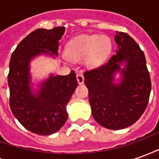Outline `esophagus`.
<instances>
[{
	"instance_id": "34e87169",
	"label": "esophagus",
	"mask_w": 159,
	"mask_h": 159,
	"mask_svg": "<svg viewBox=\"0 0 159 159\" xmlns=\"http://www.w3.org/2000/svg\"><path fill=\"white\" fill-rule=\"evenodd\" d=\"M76 80H77V83L78 84H83L84 82V77L82 73H77L76 74Z\"/></svg>"
}]
</instances>
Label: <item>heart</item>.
<instances>
[{
    "instance_id": "obj_1",
    "label": "heart",
    "mask_w": 159,
    "mask_h": 159,
    "mask_svg": "<svg viewBox=\"0 0 159 159\" xmlns=\"http://www.w3.org/2000/svg\"><path fill=\"white\" fill-rule=\"evenodd\" d=\"M111 51V42L106 36L83 35L71 40L67 44L66 54L72 60H79L86 57L90 66L100 65L107 59Z\"/></svg>"
}]
</instances>
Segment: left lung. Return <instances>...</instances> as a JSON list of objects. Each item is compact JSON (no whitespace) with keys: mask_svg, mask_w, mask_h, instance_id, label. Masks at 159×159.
<instances>
[{"mask_svg":"<svg viewBox=\"0 0 159 159\" xmlns=\"http://www.w3.org/2000/svg\"><path fill=\"white\" fill-rule=\"evenodd\" d=\"M115 42L116 54L83 76L93 118L102 127L117 130L132 125L141 117L152 85L140 46L128 34L118 31Z\"/></svg>","mask_w":159,"mask_h":159,"instance_id":"left-lung-1","label":"left lung"}]
</instances>
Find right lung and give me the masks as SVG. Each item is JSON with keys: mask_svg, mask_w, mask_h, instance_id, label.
<instances>
[{"mask_svg": "<svg viewBox=\"0 0 159 159\" xmlns=\"http://www.w3.org/2000/svg\"><path fill=\"white\" fill-rule=\"evenodd\" d=\"M65 27L37 29L19 42L12 52L7 76L10 108L23 126L32 133L49 135L58 132L68 118L66 106L77 87L76 74L33 80L30 64L44 55L56 59Z\"/></svg>", "mask_w": 159, "mask_h": 159, "instance_id": "add662e5", "label": "right lung"}]
</instances>
